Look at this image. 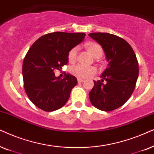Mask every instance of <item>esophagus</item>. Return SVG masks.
Returning a JSON list of instances; mask_svg holds the SVG:
<instances>
[{
    "label": "esophagus",
    "instance_id": "esophagus-1",
    "mask_svg": "<svg viewBox=\"0 0 154 154\" xmlns=\"http://www.w3.org/2000/svg\"><path fill=\"white\" fill-rule=\"evenodd\" d=\"M77 81H78V82H85V79L78 78V79H77Z\"/></svg>",
    "mask_w": 154,
    "mask_h": 154
}]
</instances>
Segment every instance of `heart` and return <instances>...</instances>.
Listing matches in <instances>:
<instances>
[{"mask_svg":"<svg viewBox=\"0 0 154 154\" xmlns=\"http://www.w3.org/2000/svg\"><path fill=\"white\" fill-rule=\"evenodd\" d=\"M85 48L92 56L95 58H100L103 56V50L101 45L97 43L91 42L85 45ZM78 48L74 47L69 51L67 58L70 63H74L77 59ZM70 72L74 76L79 79H87L94 75L96 72V69L94 66H84V65H77L72 67Z\"/></svg>","mask_w":154,"mask_h":154,"instance_id":"obj_1","label":"heart"}]
</instances>
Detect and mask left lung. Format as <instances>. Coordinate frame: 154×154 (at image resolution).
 I'll return each instance as SVG.
<instances>
[{"label": "left lung", "mask_w": 154, "mask_h": 154, "mask_svg": "<svg viewBox=\"0 0 154 154\" xmlns=\"http://www.w3.org/2000/svg\"><path fill=\"white\" fill-rule=\"evenodd\" d=\"M89 36L101 45L108 63L101 80L94 81L90 101L98 109L111 111L123 105L134 91L139 75L136 55L130 45L118 36L101 32Z\"/></svg>", "instance_id": "obj_1"}]
</instances>
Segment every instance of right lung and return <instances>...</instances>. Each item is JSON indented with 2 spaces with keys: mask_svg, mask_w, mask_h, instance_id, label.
I'll return each instance as SVG.
<instances>
[{
  "mask_svg": "<svg viewBox=\"0 0 154 154\" xmlns=\"http://www.w3.org/2000/svg\"><path fill=\"white\" fill-rule=\"evenodd\" d=\"M85 36V33H50L31 46L24 59L22 76L26 93L36 107L51 112L66 103L77 80L70 74H65L63 79L56 77L54 70L67 65L69 51Z\"/></svg>",
  "mask_w": 154,
  "mask_h": 154,
  "instance_id": "right-lung-1",
  "label": "right lung"
}]
</instances>
